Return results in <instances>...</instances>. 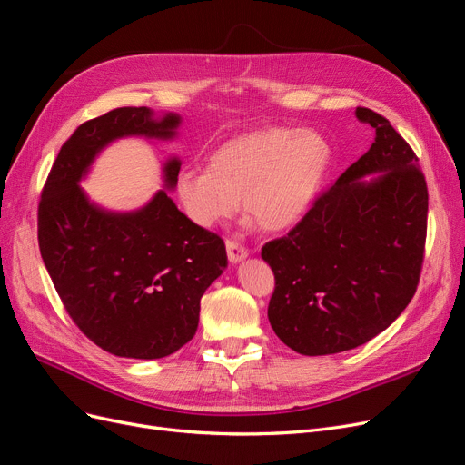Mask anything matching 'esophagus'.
Returning <instances> with one entry per match:
<instances>
[{
  "label": "esophagus",
  "instance_id": "34e87169",
  "mask_svg": "<svg viewBox=\"0 0 465 465\" xmlns=\"http://www.w3.org/2000/svg\"><path fill=\"white\" fill-rule=\"evenodd\" d=\"M226 251H228V258L232 264H237V262L245 260L249 256V251L243 245L235 243V241H226Z\"/></svg>",
  "mask_w": 465,
  "mask_h": 465
}]
</instances>
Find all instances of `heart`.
Listing matches in <instances>:
<instances>
[{"mask_svg":"<svg viewBox=\"0 0 465 465\" xmlns=\"http://www.w3.org/2000/svg\"><path fill=\"white\" fill-rule=\"evenodd\" d=\"M332 161L329 140L313 129L264 127L214 148L207 169L174 180L180 209L199 228H216L241 207L264 232L289 230L304 218Z\"/></svg>","mask_w":465,"mask_h":465,"instance_id":"b5f03b06","label":"heart"}]
</instances>
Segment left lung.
<instances>
[{
    "label": "left lung",
    "instance_id": "8db88e82",
    "mask_svg": "<svg viewBox=\"0 0 465 465\" xmlns=\"http://www.w3.org/2000/svg\"><path fill=\"white\" fill-rule=\"evenodd\" d=\"M355 117L374 129L369 152L262 247L275 275L270 325L302 355L367 344L409 306L421 272L428 186L418 157L386 117L369 108Z\"/></svg>",
    "mask_w": 465,
    "mask_h": 465
}]
</instances>
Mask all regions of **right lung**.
<instances>
[{"instance_id":"obj_1","label":"right lung","mask_w":465,"mask_h":465,"mask_svg":"<svg viewBox=\"0 0 465 465\" xmlns=\"http://www.w3.org/2000/svg\"><path fill=\"white\" fill-rule=\"evenodd\" d=\"M183 117L117 108L85 121L60 148L37 209V239L53 285L75 325L104 351L161 359L193 338L201 296L228 266L224 241L195 226L167 192L180 159L169 157L163 190L134 211H108L79 186L119 138L173 140Z\"/></svg>"}]
</instances>
